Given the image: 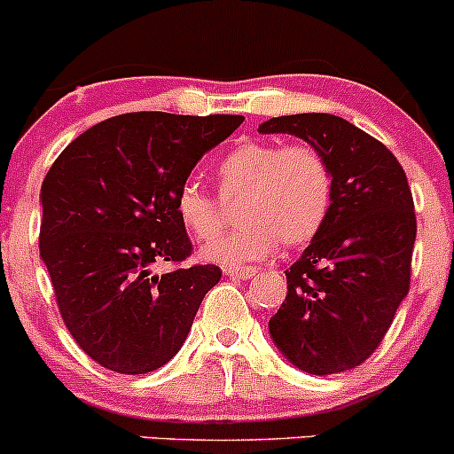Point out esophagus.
<instances>
[{
	"label": "esophagus",
	"mask_w": 454,
	"mask_h": 454,
	"mask_svg": "<svg viewBox=\"0 0 454 454\" xmlns=\"http://www.w3.org/2000/svg\"><path fill=\"white\" fill-rule=\"evenodd\" d=\"M223 270H226V275L235 277V279H250V277L257 272V268H253V266H248V268H223Z\"/></svg>",
	"instance_id": "1"
}]
</instances>
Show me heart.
<instances>
[{
    "instance_id": "heart-1",
    "label": "heart",
    "mask_w": 454,
    "mask_h": 454,
    "mask_svg": "<svg viewBox=\"0 0 454 454\" xmlns=\"http://www.w3.org/2000/svg\"><path fill=\"white\" fill-rule=\"evenodd\" d=\"M217 177L222 197L239 195L241 223L235 231L212 236L222 228L223 206L197 182L182 184L175 213L192 237L208 239L201 253L222 266L235 268L268 257L279 239L286 246L308 244L333 208V168L310 144L279 146L248 139L219 161Z\"/></svg>"
}]
</instances>
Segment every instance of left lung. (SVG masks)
<instances>
[{
	"label": "left lung",
	"instance_id": "8db88e82",
	"mask_svg": "<svg viewBox=\"0 0 454 454\" xmlns=\"http://www.w3.org/2000/svg\"><path fill=\"white\" fill-rule=\"evenodd\" d=\"M259 133L301 137L334 177L324 228L286 270L272 341L303 372L350 371L375 353L411 288L417 217L406 173L380 139L328 113L272 117Z\"/></svg>",
	"mask_w": 454,
	"mask_h": 454
}]
</instances>
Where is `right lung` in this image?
Segmentation results:
<instances>
[{
    "label": "right lung",
    "mask_w": 454,
    "mask_h": 454,
    "mask_svg": "<svg viewBox=\"0 0 454 454\" xmlns=\"http://www.w3.org/2000/svg\"><path fill=\"white\" fill-rule=\"evenodd\" d=\"M241 115L126 113L79 135L42 184L39 250L57 308L99 366L144 375L177 355L204 294L222 279L192 254L175 195ZM178 266L152 275V263Z\"/></svg>",
    "instance_id": "obj_1"
}]
</instances>
